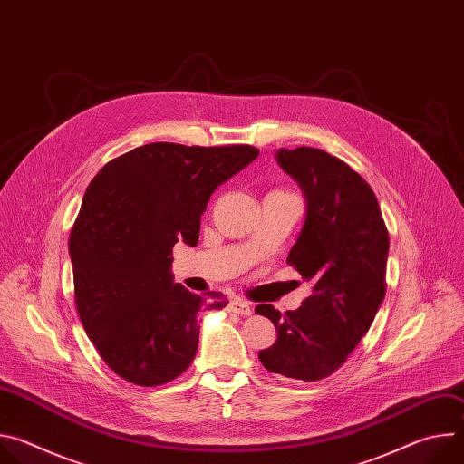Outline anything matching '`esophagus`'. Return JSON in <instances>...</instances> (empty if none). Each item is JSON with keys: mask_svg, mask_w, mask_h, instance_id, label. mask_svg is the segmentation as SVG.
Returning a JSON list of instances; mask_svg holds the SVG:
<instances>
[{"mask_svg": "<svg viewBox=\"0 0 464 464\" xmlns=\"http://www.w3.org/2000/svg\"><path fill=\"white\" fill-rule=\"evenodd\" d=\"M229 308H231V312H235V314H240V315H249V314L253 312V304H251L249 301H244V299H240V297L233 299V301L229 303Z\"/></svg>", "mask_w": 464, "mask_h": 464, "instance_id": "1", "label": "esophagus"}]
</instances>
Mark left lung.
<instances>
[{
    "instance_id": "left-lung-1",
    "label": "left lung",
    "mask_w": 464,
    "mask_h": 464,
    "mask_svg": "<svg viewBox=\"0 0 464 464\" xmlns=\"http://www.w3.org/2000/svg\"><path fill=\"white\" fill-rule=\"evenodd\" d=\"M277 161L306 196V220L286 262L312 292L286 314L255 308L277 330L258 360L270 372L315 382L345 363L374 321L387 288L389 233L371 185L340 158L299 147L281 149Z\"/></svg>"
}]
</instances>
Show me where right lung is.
Listing matches in <instances>:
<instances>
[{"label": "right lung", "instance_id": "add662e5", "mask_svg": "<svg viewBox=\"0 0 464 464\" xmlns=\"http://www.w3.org/2000/svg\"><path fill=\"white\" fill-rule=\"evenodd\" d=\"M258 156L251 145L150 143L108 161L70 235L75 304L104 363L134 385H163L196 356L200 308L227 304L172 281L178 238L198 244L215 188Z\"/></svg>", "mask_w": 464, "mask_h": 464}]
</instances>
